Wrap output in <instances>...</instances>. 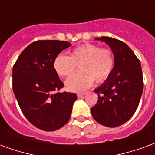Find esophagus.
<instances>
[{
  "label": "esophagus",
  "mask_w": 155,
  "mask_h": 155,
  "mask_svg": "<svg viewBox=\"0 0 155 155\" xmlns=\"http://www.w3.org/2000/svg\"><path fill=\"white\" fill-rule=\"evenodd\" d=\"M84 94H85V93H78L77 95L78 97H82V96H84Z\"/></svg>",
  "instance_id": "1"
}]
</instances>
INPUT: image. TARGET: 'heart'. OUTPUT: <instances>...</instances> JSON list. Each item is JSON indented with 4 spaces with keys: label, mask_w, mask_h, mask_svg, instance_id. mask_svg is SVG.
Returning a JSON list of instances; mask_svg holds the SVG:
<instances>
[{
    "label": "heart",
    "mask_w": 155,
    "mask_h": 155,
    "mask_svg": "<svg viewBox=\"0 0 155 155\" xmlns=\"http://www.w3.org/2000/svg\"><path fill=\"white\" fill-rule=\"evenodd\" d=\"M115 60L113 51L94 44H84L74 48L70 55L59 54L53 61L54 71L62 77H69L80 64L81 72L65 82L67 90L81 92L94 83L105 81L112 73Z\"/></svg>",
    "instance_id": "obj_1"
}]
</instances>
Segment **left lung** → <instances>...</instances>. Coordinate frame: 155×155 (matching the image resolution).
Masks as SVG:
<instances>
[{
	"label": "left lung",
	"mask_w": 155,
	"mask_h": 155,
	"mask_svg": "<svg viewBox=\"0 0 155 155\" xmlns=\"http://www.w3.org/2000/svg\"><path fill=\"white\" fill-rule=\"evenodd\" d=\"M113 51L115 64L106 81L94 90L97 104L91 108L94 120L110 128L123 124L136 111L143 93V81L141 64L133 51L123 41L102 36Z\"/></svg>",
	"instance_id": "left-lung-1"
}]
</instances>
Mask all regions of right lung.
Listing matches in <instances>:
<instances>
[{"label": "right lung", "instance_id": "add662e5", "mask_svg": "<svg viewBox=\"0 0 155 155\" xmlns=\"http://www.w3.org/2000/svg\"><path fill=\"white\" fill-rule=\"evenodd\" d=\"M71 45L63 41H36L22 51L12 70V88L19 106L34 126L44 131L59 130L71 118L77 100L64 87L53 68L56 55Z\"/></svg>", "mask_w": 155, "mask_h": 155}]
</instances>
